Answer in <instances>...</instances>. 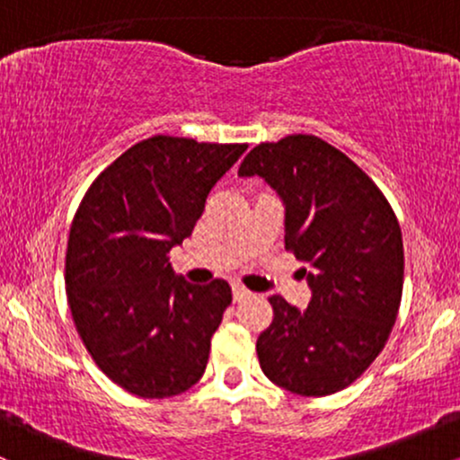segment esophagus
<instances>
[{
  "instance_id": "obj_1",
  "label": "esophagus",
  "mask_w": 460,
  "mask_h": 460,
  "mask_svg": "<svg viewBox=\"0 0 460 460\" xmlns=\"http://www.w3.org/2000/svg\"><path fill=\"white\" fill-rule=\"evenodd\" d=\"M251 298V292H248L246 288H242V285H234V300L235 303H242V300Z\"/></svg>"
}]
</instances>
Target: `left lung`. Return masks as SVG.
I'll return each instance as SVG.
<instances>
[{"mask_svg":"<svg viewBox=\"0 0 460 460\" xmlns=\"http://www.w3.org/2000/svg\"><path fill=\"white\" fill-rule=\"evenodd\" d=\"M240 177H261L285 208V248L303 263L311 300L272 296V324L257 340L268 378L298 395L355 383L387 341L402 298L404 251L394 209L376 183L315 136L257 145Z\"/></svg>","mask_w":460,"mask_h":460,"instance_id":"8db88e82","label":"left lung"}]
</instances>
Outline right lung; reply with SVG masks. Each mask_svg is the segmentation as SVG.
<instances>
[{"mask_svg": "<svg viewBox=\"0 0 460 460\" xmlns=\"http://www.w3.org/2000/svg\"><path fill=\"white\" fill-rule=\"evenodd\" d=\"M248 145L153 136L94 179L73 218L66 296L97 366L142 398L203 376L231 288L188 283L168 252L192 235L209 190Z\"/></svg>", "mask_w": 460, "mask_h": 460, "instance_id": "right-lung-1", "label": "right lung"}]
</instances>
